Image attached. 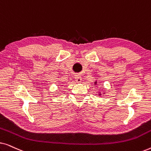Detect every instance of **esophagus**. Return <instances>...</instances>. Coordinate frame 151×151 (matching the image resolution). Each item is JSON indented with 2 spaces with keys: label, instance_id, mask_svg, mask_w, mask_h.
I'll return each instance as SVG.
<instances>
[{
  "label": "esophagus",
  "instance_id": "34e87169",
  "mask_svg": "<svg viewBox=\"0 0 151 151\" xmlns=\"http://www.w3.org/2000/svg\"><path fill=\"white\" fill-rule=\"evenodd\" d=\"M75 79H76V81L77 82H80L82 81V78L80 77V76L78 75V74L75 76Z\"/></svg>",
  "mask_w": 151,
  "mask_h": 151
}]
</instances>
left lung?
I'll return each mask as SVG.
<instances>
[{"label":"left lung","mask_w":151,"mask_h":151,"mask_svg":"<svg viewBox=\"0 0 151 151\" xmlns=\"http://www.w3.org/2000/svg\"><path fill=\"white\" fill-rule=\"evenodd\" d=\"M100 95H101V94H100Z\"/></svg>","instance_id":"1"}]
</instances>
